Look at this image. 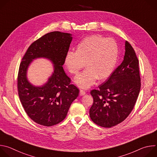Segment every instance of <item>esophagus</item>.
Here are the masks:
<instances>
[{
    "label": "esophagus",
    "instance_id": "1",
    "mask_svg": "<svg viewBox=\"0 0 157 157\" xmlns=\"http://www.w3.org/2000/svg\"><path fill=\"white\" fill-rule=\"evenodd\" d=\"M86 94V92L83 90H80L79 91V95L81 96H84Z\"/></svg>",
    "mask_w": 157,
    "mask_h": 157
}]
</instances>
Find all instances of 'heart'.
<instances>
[{
    "label": "heart",
    "mask_w": 157,
    "mask_h": 157,
    "mask_svg": "<svg viewBox=\"0 0 157 157\" xmlns=\"http://www.w3.org/2000/svg\"><path fill=\"white\" fill-rule=\"evenodd\" d=\"M118 46L113 38H105L94 35L84 38L76 47V52L67 53L65 66L70 73L77 74L85 66L87 68L75 78L80 87L92 86L98 79L103 81L113 73L118 58Z\"/></svg>",
    "instance_id": "obj_1"
}]
</instances>
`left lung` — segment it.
<instances>
[{
    "instance_id": "1",
    "label": "left lung",
    "mask_w": 157,
    "mask_h": 157,
    "mask_svg": "<svg viewBox=\"0 0 157 157\" xmlns=\"http://www.w3.org/2000/svg\"><path fill=\"white\" fill-rule=\"evenodd\" d=\"M122 63L91 94L94 102L89 116L97 125L110 128L124 121L132 112L140 90L139 60L127 41Z\"/></svg>"
}]
</instances>
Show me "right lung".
Masks as SVG:
<instances>
[{
    "label": "right lung",
    "instance_id": "1",
    "mask_svg": "<svg viewBox=\"0 0 157 157\" xmlns=\"http://www.w3.org/2000/svg\"><path fill=\"white\" fill-rule=\"evenodd\" d=\"M71 35L58 31L45 34L31 44L20 63L17 78L19 98L29 117L40 125L50 127L63 121L79 95V89L71 84L63 68ZM40 57L50 59L54 71L45 84L35 86L27 79V70L33 59Z\"/></svg>",
    "mask_w": 157,
    "mask_h": 157
}]
</instances>
